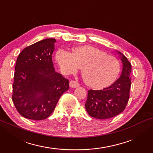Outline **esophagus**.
Instances as JSON below:
<instances>
[{
  "label": "esophagus",
  "mask_w": 153,
  "mask_h": 153,
  "mask_svg": "<svg viewBox=\"0 0 153 153\" xmlns=\"http://www.w3.org/2000/svg\"><path fill=\"white\" fill-rule=\"evenodd\" d=\"M70 86L72 88H75L79 86V82H77L76 81H70Z\"/></svg>",
  "instance_id": "esophagus-1"
}]
</instances>
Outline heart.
Returning a JSON list of instances; mask_svg holds the SVG:
<instances>
[{"label": "heart", "mask_w": 153, "mask_h": 153, "mask_svg": "<svg viewBox=\"0 0 153 153\" xmlns=\"http://www.w3.org/2000/svg\"><path fill=\"white\" fill-rule=\"evenodd\" d=\"M56 59L66 74H74L83 68L85 82L95 88L111 85L120 74V65L116 57L91 45L73 48L72 53L65 49H58Z\"/></svg>", "instance_id": "heart-1"}]
</instances>
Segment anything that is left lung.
<instances>
[{
    "label": "left lung",
    "instance_id": "left-lung-1",
    "mask_svg": "<svg viewBox=\"0 0 153 153\" xmlns=\"http://www.w3.org/2000/svg\"><path fill=\"white\" fill-rule=\"evenodd\" d=\"M123 62L120 78L109 87L99 91L89 90L85 107L88 114L93 118L104 120L122 113L126 107L131 88V63L127 58L117 51Z\"/></svg>",
    "mask_w": 153,
    "mask_h": 153
}]
</instances>
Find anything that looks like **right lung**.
I'll return each mask as SVG.
<instances>
[{"label": "right lung", "mask_w": 153, "mask_h": 153, "mask_svg": "<svg viewBox=\"0 0 153 153\" xmlns=\"http://www.w3.org/2000/svg\"><path fill=\"white\" fill-rule=\"evenodd\" d=\"M56 39L47 38L19 55L12 85V102L21 116L34 120L48 118L69 89V80L56 72L52 61Z\"/></svg>", "instance_id": "obj_1"}]
</instances>
